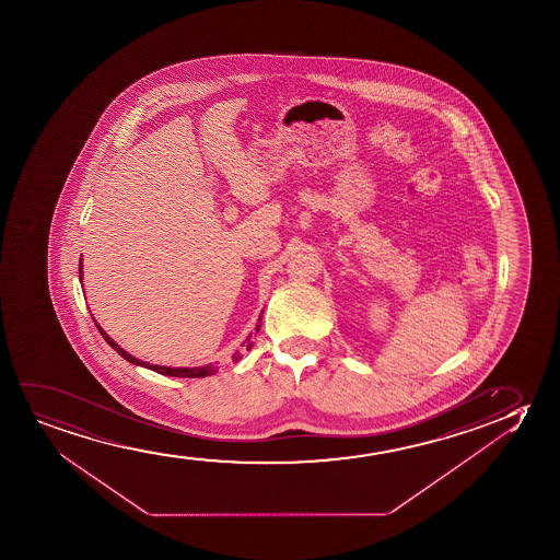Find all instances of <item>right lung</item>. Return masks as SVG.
<instances>
[{"label": "right lung", "instance_id": "add662e5", "mask_svg": "<svg viewBox=\"0 0 560 560\" xmlns=\"http://www.w3.org/2000/svg\"><path fill=\"white\" fill-rule=\"evenodd\" d=\"M80 281H82V260H80ZM264 314V312H261ZM260 322H261V315L258 317V325H256V332L260 330ZM95 327L100 329L101 335H103V338L107 340L108 346H113L115 348L116 352L120 353L122 355L124 360L130 361V363H133V365H141V368L151 369V371H154V373H161V375L166 376H179V378H202V376H210L214 375L215 371H218V368L215 365H202V368H162V365H151V363H147V361L138 360V358H133V355H130V353L126 352V350H122L120 346L116 345L115 340L113 338L108 337L107 332L105 330L101 329L100 325H97V322H95ZM243 345L246 346V350H250L253 348V335H248L246 337L245 342ZM241 358H243V353L235 352L233 355H231V361L233 363H237V361H241Z\"/></svg>", "mask_w": 560, "mask_h": 560}]
</instances>
